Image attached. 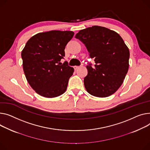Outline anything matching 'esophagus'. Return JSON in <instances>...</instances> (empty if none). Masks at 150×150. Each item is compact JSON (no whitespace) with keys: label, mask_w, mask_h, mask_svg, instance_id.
Segmentation results:
<instances>
[{"label":"esophagus","mask_w":150,"mask_h":150,"mask_svg":"<svg viewBox=\"0 0 150 150\" xmlns=\"http://www.w3.org/2000/svg\"><path fill=\"white\" fill-rule=\"evenodd\" d=\"M79 67V66H74V69H75V70H76L77 69H78Z\"/></svg>","instance_id":"esophagus-1"}]
</instances>
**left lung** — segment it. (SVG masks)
<instances>
[{
    "instance_id": "left-lung-1",
    "label": "left lung",
    "mask_w": 150,
    "mask_h": 150,
    "mask_svg": "<svg viewBox=\"0 0 150 150\" xmlns=\"http://www.w3.org/2000/svg\"><path fill=\"white\" fill-rule=\"evenodd\" d=\"M85 45L95 63L86 66L84 84L88 93L100 98L113 94L122 85L129 67V51L117 33L103 26H93L75 35Z\"/></svg>"
}]
</instances>
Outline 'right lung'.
<instances>
[{"label": "right lung", "mask_w": 150, "mask_h": 150, "mask_svg": "<svg viewBox=\"0 0 150 150\" xmlns=\"http://www.w3.org/2000/svg\"><path fill=\"white\" fill-rule=\"evenodd\" d=\"M74 35L72 31H51L35 34L26 43L21 54L23 71L28 83L38 95L54 98L66 91L74 69L68 62L60 61Z\"/></svg>", "instance_id": "right-lung-1"}]
</instances>
